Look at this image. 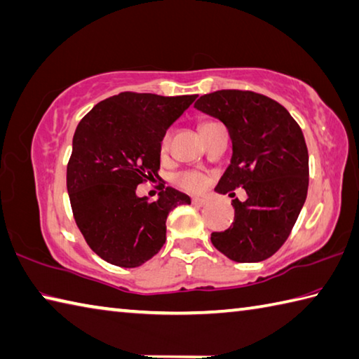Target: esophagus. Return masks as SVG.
<instances>
[{"label": "esophagus", "mask_w": 359, "mask_h": 359, "mask_svg": "<svg viewBox=\"0 0 359 359\" xmlns=\"http://www.w3.org/2000/svg\"><path fill=\"white\" fill-rule=\"evenodd\" d=\"M191 202H193V204H194V205H198V207H202V205H205L208 201H207L205 198H193V199H191Z\"/></svg>", "instance_id": "34e87169"}]
</instances>
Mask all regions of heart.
Instances as JSON below:
<instances>
[{
	"label": "heart",
	"mask_w": 359,
	"mask_h": 359,
	"mask_svg": "<svg viewBox=\"0 0 359 359\" xmlns=\"http://www.w3.org/2000/svg\"><path fill=\"white\" fill-rule=\"evenodd\" d=\"M168 142H169V135H165L163 136L161 144H160L161 151H166ZM174 180L179 187H182L184 190H188V191H199L205 185V175L198 172V171H184V172L175 175Z\"/></svg>",
	"instance_id": "b5f03b06"
}]
</instances>
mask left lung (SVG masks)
<instances>
[{"label": "left lung", "instance_id": "obj_1", "mask_svg": "<svg viewBox=\"0 0 359 359\" xmlns=\"http://www.w3.org/2000/svg\"><path fill=\"white\" fill-rule=\"evenodd\" d=\"M194 108L223 122L232 141L231 165L215 191L245 188L248 194L232 201V226L212 232V243L233 262L269 259L287 240L308 194L302 128L283 105L252 90H217L201 95Z\"/></svg>", "mask_w": 359, "mask_h": 359}]
</instances>
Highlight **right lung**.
<instances>
[{"label": "right lung", "instance_id": "right-lung-1", "mask_svg": "<svg viewBox=\"0 0 359 359\" xmlns=\"http://www.w3.org/2000/svg\"><path fill=\"white\" fill-rule=\"evenodd\" d=\"M196 97L121 93L78 123L67 165L70 205L86 243L108 264L147 262L165 245L169 212L191 204L171 187L149 202L136 187L158 177L163 136Z\"/></svg>", "mask_w": 359, "mask_h": 359}]
</instances>
